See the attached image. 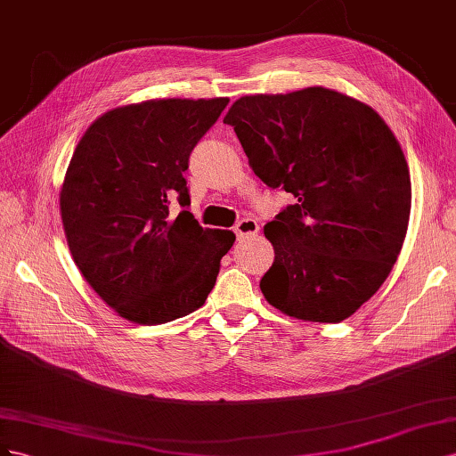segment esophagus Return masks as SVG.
<instances>
[{
  "mask_svg": "<svg viewBox=\"0 0 456 456\" xmlns=\"http://www.w3.org/2000/svg\"><path fill=\"white\" fill-rule=\"evenodd\" d=\"M257 231H259V225H257V221L254 217H242L239 224L235 225V232H237L239 240L256 237Z\"/></svg>",
  "mask_w": 456,
  "mask_h": 456,
  "instance_id": "34e87169",
  "label": "esophagus"
}]
</instances>
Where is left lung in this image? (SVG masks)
Listing matches in <instances>:
<instances>
[{"mask_svg": "<svg viewBox=\"0 0 456 456\" xmlns=\"http://www.w3.org/2000/svg\"><path fill=\"white\" fill-rule=\"evenodd\" d=\"M254 174L294 194L264 227L275 262L259 289L282 314L340 322L387 279L407 235L411 177L392 129L327 87L232 102Z\"/></svg>", "mask_w": 456, "mask_h": 456, "instance_id": "8db88e82", "label": "left lung"}]
</instances>
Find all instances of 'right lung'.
<instances>
[{"mask_svg":"<svg viewBox=\"0 0 456 456\" xmlns=\"http://www.w3.org/2000/svg\"><path fill=\"white\" fill-rule=\"evenodd\" d=\"M227 105L219 97L120 107L77 142L61 191L69 248L91 289L127 321L185 317L214 289L235 235L199 225L183 174Z\"/></svg>","mask_w":456,"mask_h":456,"instance_id":"right-lung-1","label":"right lung"}]
</instances>
